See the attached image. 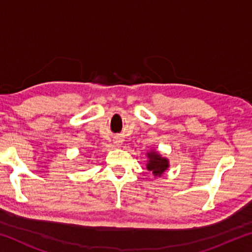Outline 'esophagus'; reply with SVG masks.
<instances>
[{
    "label": "esophagus",
    "instance_id": "1",
    "mask_svg": "<svg viewBox=\"0 0 252 252\" xmlns=\"http://www.w3.org/2000/svg\"><path fill=\"white\" fill-rule=\"evenodd\" d=\"M120 142H121V141H120V140H117V141H116V143H118V144H119V143H120Z\"/></svg>",
    "mask_w": 252,
    "mask_h": 252
}]
</instances>
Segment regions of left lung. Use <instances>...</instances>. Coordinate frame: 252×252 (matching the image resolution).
I'll list each match as a JSON object with an SVG mask.
<instances>
[{
	"label": "left lung",
	"mask_w": 252,
	"mask_h": 252,
	"mask_svg": "<svg viewBox=\"0 0 252 252\" xmlns=\"http://www.w3.org/2000/svg\"><path fill=\"white\" fill-rule=\"evenodd\" d=\"M149 161L147 163V169L149 171H151L155 176H161L165 170L168 169L169 163L168 160L162 158L160 155H158L156 152H150L148 153Z\"/></svg>",
	"instance_id": "1"
}]
</instances>
